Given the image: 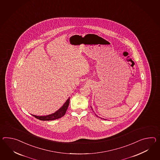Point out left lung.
Here are the masks:
<instances>
[{"instance_id":"left-lung-1","label":"left lung","mask_w":160,"mask_h":160,"mask_svg":"<svg viewBox=\"0 0 160 160\" xmlns=\"http://www.w3.org/2000/svg\"><path fill=\"white\" fill-rule=\"evenodd\" d=\"M92 110H93V109H92ZM93 112H94V111H93ZM96 116H97V115H96Z\"/></svg>"}]
</instances>
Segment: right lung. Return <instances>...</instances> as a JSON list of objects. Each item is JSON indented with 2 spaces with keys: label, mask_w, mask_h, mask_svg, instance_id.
I'll use <instances>...</instances> for the list:
<instances>
[{
  "label": "right lung",
  "mask_w": 160,
  "mask_h": 160,
  "mask_svg": "<svg viewBox=\"0 0 160 160\" xmlns=\"http://www.w3.org/2000/svg\"><path fill=\"white\" fill-rule=\"evenodd\" d=\"M69 101H70V98H69L67 99L66 102L62 106L60 109H59L57 112L51 114L44 116H38L35 115H32V116L40 120H42V121H50V120H54L56 119H58L59 118L63 117L65 114L67 109L69 105Z\"/></svg>",
  "instance_id": "add662e5"
}]
</instances>
